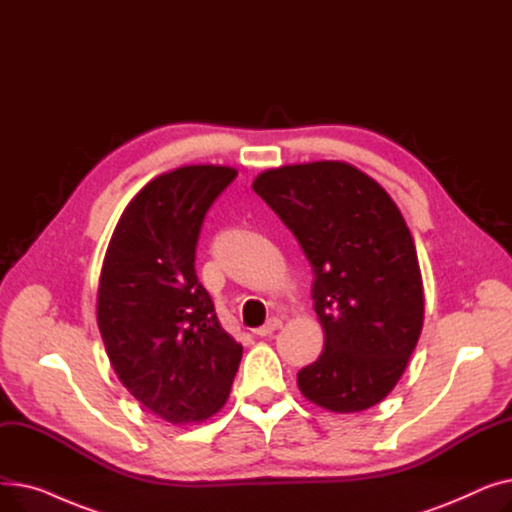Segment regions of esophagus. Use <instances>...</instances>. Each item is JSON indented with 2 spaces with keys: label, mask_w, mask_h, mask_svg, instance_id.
Here are the masks:
<instances>
[{
  "label": "esophagus",
  "mask_w": 512,
  "mask_h": 512,
  "mask_svg": "<svg viewBox=\"0 0 512 512\" xmlns=\"http://www.w3.org/2000/svg\"><path fill=\"white\" fill-rule=\"evenodd\" d=\"M278 328H282V319L280 317H270L261 328L255 330V334L257 336H272Z\"/></svg>",
  "instance_id": "1"
}]
</instances>
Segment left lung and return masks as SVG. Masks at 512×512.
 I'll return each mask as SVG.
<instances>
[{"mask_svg": "<svg viewBox=\"0 0 512 512\" xmlns=\"http://www.w3.org/2000/svg\"><path fill=\"white\" fill-rule=\"evenodd\" d=\"M253 191L313 267V307L326 342L297 375L303 396L334 413L378 405L423 328V282L405 218L378 182L344 161L267 170Z\"/></svg>", "mask_w": 512, "mask_h": 512, "instance_id": "obj_1", "label": "left lung"}]
</instances>
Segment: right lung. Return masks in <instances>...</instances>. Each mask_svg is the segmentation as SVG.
<instances>
[{"mask_svg": "<svg viewBox=\"0 0 512 512\" xmlns=\"http://www.w3.org/2000/svg\"><path fill=\"white\" fill-rule=\"evenodd\" d=\"M234 178L226 166L157 176L124 209L103 259L97 324L107 357L126 390L170 423L220 411L242 357L195 272L205 215Z\"/></svg>", "mask_w": 512, "mask_h": 512, "instance_id": "add662e5", "label": "right lung"}]
</instances>
